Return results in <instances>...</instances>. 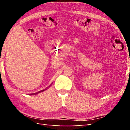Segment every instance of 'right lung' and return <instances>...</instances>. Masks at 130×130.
I'll return each mask as SVG.
<instances>
[{"label":"right lung","instance_id":"add662e5","mask_svg":"<svg viewBox=\"0 0 130 130\" xmlns=\"http://www.w3.org/2000/svg\"><path fill=\"white\" fill-rule=\"evenodd\" d=\"M44 91V90H41V91H40V92H38L37 93H34V94H30L31 95H32V94H37L38 93H40V92H43Z\"/></svg>","mask_w":130,"mask_h":130}]
</instances>
